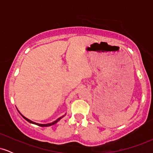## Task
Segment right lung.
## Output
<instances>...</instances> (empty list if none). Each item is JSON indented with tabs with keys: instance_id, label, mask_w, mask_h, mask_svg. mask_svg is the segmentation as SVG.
<instances>
[{
	"instance_id": "add662e5",
	"label": "right lung",
	"mask_w": 153,
	"mask_h": 153,
	"mask_svg": "<svg viewBox=\"0 0 153 153\" xmlns=\"http://www.w3.org/2000/svg\"><path fill=\"white\" fill-rule=\"evenodd\" d=\"M23 117H24V119H26V121H28V122H30V123H32V124H36V125H38V126H39V127H49V126H52V125H53V124H56V123H57V122H58L59 120H60V119H62V117H63V116L62 117H60V118H59V119H57V120L56 121H54V122H52V123H50V124H37V123H35V122H33L32 121H31V120H29V119H28L27 118H26V117H24V116L23 115H22Z\"/></svg>"
}]
</instances>
